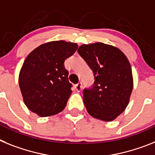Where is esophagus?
<instances>
[{
  "label": "esophagus",
  "instance_id": "34e87169",
  "mask_svg": "<svg viewBox=\"0 0 155 155\" xmlns=\"http://www.w3.org/2000/svg\"><path fill=\"white\" fill-rule=\"evenodd\" d=\"M75 90H76L77 92H80L82 90V87H83V86H82V83H79L78 84H76V85H75Z\"/></svg>",
  "mask_w": 155,
  "mask_h": 155
}]
</instances>
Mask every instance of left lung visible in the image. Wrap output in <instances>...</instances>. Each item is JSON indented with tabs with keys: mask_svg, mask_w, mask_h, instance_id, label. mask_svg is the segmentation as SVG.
Here are the masks:
<instances>
[{
	"mask_svg": "<svg viewBox=\"0 0 155 155\" xmlns=\"http://www.w3.org/2000/svg\"><path fill=\"white\" fill-rule=\"evenodd\" d=\"M78 53L93 71L94 83L83 91V102L94 118L110 122L125 111L134 80L130 64L118 48L103 43L83 44Z\"/></svg>",
	"mask_w": 155,
	"mask_h": 155,
	"instance_id": "obj_1",
	"label": "left lung"
}]
</instances>
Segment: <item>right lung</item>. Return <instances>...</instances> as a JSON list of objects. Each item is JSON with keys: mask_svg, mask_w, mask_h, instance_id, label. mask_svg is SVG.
Listing matches in <instances>:
<instances>
[{"mask_svg": "<svg viewBox=\"0 0 155 155\" xmlns=\"http://www.w3.org/2000/svg\"><path fill=\"white\" fill-rule=\"evenodd\" d=\"M78 45L64 40L39 46L25 58L18 78L24 103L41 117L63 111L72 94L65 59L71 57Z\"/></svg>", "mask_w": 155, "mask_h": 155, "instance_id": "right-lung-1", "label": "right lung"}]
</instances>
